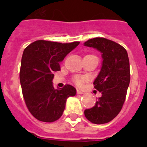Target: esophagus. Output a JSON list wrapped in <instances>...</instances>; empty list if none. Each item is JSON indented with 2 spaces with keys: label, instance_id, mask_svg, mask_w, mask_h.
Segmentation results:
<instances>
[{
  "label": "esophagus",
  "instance_id": "1",
  "mask_svg": "<svg viewBox=\"0 0 147 147\" xmlns=\"http://www.w3.org/2000/svg\"><path fill=\"white\" fill-rule=\"evenodd\" d=\"M77 94H84V92H82V91H80V90H77Z\"/></svg>",
  "mask_w": 147,
  "mask_h": 147
}]
</instances>
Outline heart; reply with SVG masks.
Masks as SVG:
<instances>
[{
    "instance_id": "b5f03b06",
    "label": "heart",
    "mask_w": 147,
    "mask_h": 147,
    "mask_svg": "<svg viewBox=\"0 0 147 147\" xmlns=\"http://www.w3.org/2000/svg\"><path fill=\"white\" fill-rule=\"evenodd\" d=\"M85 81V79L83 77H80V76H75L74 78V82L76 83V85L80 86V85H82V83Z\"/></svg>"
}]
</instances>
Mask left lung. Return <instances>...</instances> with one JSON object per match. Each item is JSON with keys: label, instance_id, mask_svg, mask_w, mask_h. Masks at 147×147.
Instances as JSON below:
<instances>
[{"label": "left lung", "instance_id": "1", "mask_svg": "<svg viewBox=\"0 0 147 147\" xmlns=\"http://www.w3.org/2000/svg\"><path fill=\"white\" fill-rule=\"evenodd\" d=\"M84 45L98 50L102 58L101 70L93 82L102 96L94 107L85 110V115L93 124H105L119 113L125 101L130 81L128 54L123 46L103 37L88 40Z\"/></svg>", "mask_w": 147, "mask_h": 147}]
</instances>
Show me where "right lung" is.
Returning <instances> with one entry per match:
<instances>
[{"label":"right lung","instance_id":"obj_1","mask_svg":"<svg viewBox=\"0 0 147 147\" xmlns=\"http://www.w3.org/2000/svg\"><path fill=\"white\" fill-rule=\"evenodd\" d=\"M80 44L37 40L28 45L22 56L20 81L23 98L29 112L37 120L53 122L62 116L67 98L76 90L70 85L55 89L54 72L59 62Z\"/></svg>","mask_w":147,"mask_h":147}]
</instances>
